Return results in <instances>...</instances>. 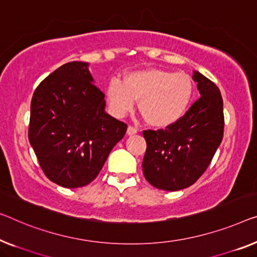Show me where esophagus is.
<instances>
[{"label":"esophagus","instance_id":"obj_1","mask_svg":"<svg viewBox=\"0 0 257 257\" xmlns=\"http://www.w3.org/2000/svg\"><path fill=\"white\" fill-rule=\"evenodd\" d=\"M127 134H128L129 136L135 135V134H137V129H136V128H134V127H132V125H129L128 129H127Z\"/></svg>","mask_w":257,"mask_h":257}]
</instances>
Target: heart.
Returning a JSON list of instances; mask_svg holds the SVG:
<instances>
[{
    "instance_id": "b5f03b06",
    "label": "heart",
    "mask_w": 257,
    "mask_h": 257,
    "mask_svg": "<svg viewBox=\"0 0 257 257\" xmlns=\"http://www.w3.org/2000/svg\"><path fill=\"white\" fill-rule=\"evenodd\" d=\"M194 93L193 80L185 72L149 68L125 75L123 83L112 79L107 86V100L117 117L133 110L136 100L149 125L165 128L183 115Z\"/></svg>"
}]
</instances>
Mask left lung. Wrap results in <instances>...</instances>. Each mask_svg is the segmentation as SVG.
<instances>
[{"mask_svg":"<svg viewBox=\"0 0 257 257\" xmlns=\"http://www.w3.org/2000/svg\"><path fill=\"white\" fill-rule=\"evenodd\" d=\"M201 98L185 115L164 129L144 130L143 173L158 189L175 191L195 183L211 163L224 134L223 98L217 85L194 71Z\"/></svg>","mask_w":257,"mask_h":257,"instance_id":"8db88e82","label":"left lung"}]
</instances>
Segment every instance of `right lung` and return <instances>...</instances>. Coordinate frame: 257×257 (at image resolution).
<instances>
[{
  "label": "right lung",
  "mask_w": 257,
  "mask_h": 257,
  "mask_svg": "<svg viewBox=\"0 0 257 257\" xmlns=\"http://www.w3.org/2000/svg\"><path fill=\"white\" fill-rule=\"evenodd\" d=\"M105 107L86 62L63 64L39 84L31 101L29 141L51 181L78 188L98 177L127 132Z\"/></svg>",
  "instance_id": "obj_1"
}]
</instances>
